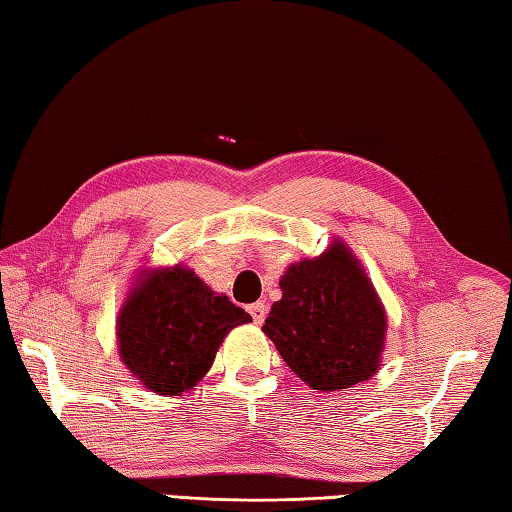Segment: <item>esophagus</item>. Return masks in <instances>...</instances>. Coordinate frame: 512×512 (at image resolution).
<instances>
[{"instance_id":"1","label":"esophagus","mask_w":512,"mask_h":512,"mask_svg":"<svg viewBox=\"0 0 512 512\" xmlns=\"http://www.w3.org/2000/svg\"><path fill=\"white\" fill-rule=\"evenodd\" d=\"M248 313L253 315V322H255V324H262L264 319H266V304L257 302V304H253V306L248 308Z\"/></svg>"}]
</instances>
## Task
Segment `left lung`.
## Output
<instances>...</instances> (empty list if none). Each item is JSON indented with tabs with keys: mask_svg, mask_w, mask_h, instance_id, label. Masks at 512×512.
Segmentation results:
<instances>
[{
	"mask_svg": "<svg viewBox=\"0 0 512 512\" xmlns=\"http://www.w3.org/2000/svg\"><path fill=\"white\" fill-rule=\"evenodd\" d=\"M279 288L262 330L299 379L333 393L377 373L388 317L348 244L333 239L319 257L290 264Z\"/></svg>",
	"mask_w": 512,
	"mask_h": 512,
	"instance_id": "left-lung-1",
	"label": "left lung"
}]
</instances>
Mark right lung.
<instances>
[{
	"instance_id": "add662e5",
	"label": "right lung",
	"mask_w": 512,
	"mask_h": 512,
	"mask_svg": "<svg viewBox=\"0 0 512 512\" xmlns=\"http://www.w3.org/2000/svg\"><path fill=\"white\" fill-rule=\"evenodd\" d=\"M248 322L184 264L139 270L117 315L119 357L144 388L182 395L208 373L230 330Z\"/></svg>"
}]
</instances>
